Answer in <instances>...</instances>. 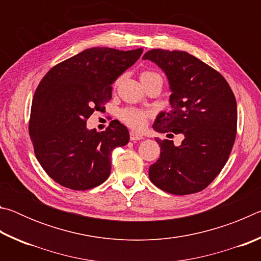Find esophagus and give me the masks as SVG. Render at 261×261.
<instances>
[{"mask_svg":"<svg viewBox=\"0 0 261 261\" xmlns=\"http://www.w3.org/2000/svg\"><path fill=\"white\" fill-rule=\"evenodd\" d=\"M143 138H144L143 135L138 134V132H135V131H131V132H130V139H131L132 141L140 140V139H143Z\"/></svg>","mask_w":261,"mask_h":261,"instance_id":"obj_1","label":"esophagus"}]
</instances>
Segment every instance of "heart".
Returning a JSON list of instances; mask_svg holds the SVG:
<instances>
[{"mask_svg":"<svg viewBox=\"0 0 261 261\" xmlns=\"http://www.w3.org/2000/svg\"><path fill=\"white\" fill-rule=\"evenodd\" d=\"M155 79H161L162 81L160 74L153 71H143L140 74V81L143 83V85L152 81H155ZM120 117L125 124L134 127V129H140V127H143L145 125V123H146L147 114L136 108H127L122 110Z\"/></svg>","mask_w":261,"mask_h":261,"instance_id":"obj_1","label":"heart"}]
</instances>
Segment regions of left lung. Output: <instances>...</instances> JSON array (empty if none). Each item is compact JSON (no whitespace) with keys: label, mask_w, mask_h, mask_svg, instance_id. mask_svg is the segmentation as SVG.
Returning a JSON list of instances; mask_svg holds the SVG:
<instances>
[{"label":"left lung","mask_w":261,"mask_h":261,"mask_svg":"<svg viewBox=\"0 0 261 261\" xmlns=\"http://www.w3.org/2000/svg\"><path fill=\"white\" fill-rule=\"evenodd\" d=\"M143 60L165 72L171 92L170 110L158 115L153 129L183 138L178 146L173 140L155 139L161 152L149 166V179L173 194L199 192L230 155L237 127L235 95L218 71L187 51L152 49Z\"/></svg>","instance_id":"obj_1"}]
</instances>
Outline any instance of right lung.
Wrapping results in <instances>:
<instances>
[{"label":"right lung","instance_id":"1","mask_svg":"<svg viewBox=\"0 0 261 261\" xmlns=\"http://www.w3.org/2000/svg\"><path fill=\"white\" fill-rule=\"evenodd\" d=\"M143 49L93 47L61 62L39 84L32 101L30 137L46 173L61 185L88 190L109 177L114 148L129 143L126 126L112 122L102 132L86 120L112 99V84Z\"/></svg>","mask_w":261,"mask_h":261}]
</instances>
